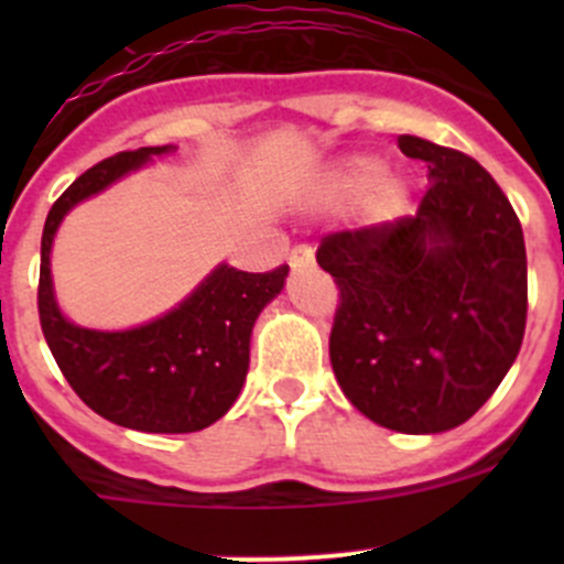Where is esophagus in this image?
<instances>
[{
    "label": "esophagus",
    "mask_w": 564,
    "mask_h": 564,
    "mask_svg": "<svg viewBox=\"0 0 564 564\" xmlns=\"http://www.w3.org/2000/svg\"><path fill=\"white\" fill-rule=\"evenodd\" d=\"M289 264H292L294 270H300V267H311L314 264V250L308 246H294L292 253H289Z\"/></svg>",
    "instance_id": "esophagus-1"
}]
</instances>
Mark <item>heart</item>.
I'll use <instances>...</instances> for the list:
<instances>
[{"mask_svg": "<svg viewBox=\"0 0 564 564\" xmlns=\"http://www.w3.org/2000/svg\"><path fill=\"white\" fill-rule=\"evenodd\" d=\"M379 176H382V163L373 161V158H355V161H349L340 169L335 182H338L340 191L349 193V196H362L366 191H371ZM403 204H406V187H403V182L382 180L371 193L368 213L377 220H390L401 213Z\"/></svg>", "mask_w": 564, "mask_h": 564, "instance_id": "obj_1", "label": "heart"}]
</instances>
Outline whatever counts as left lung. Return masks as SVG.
<instances>
[{
	"mask_svg": "<svg viewBox=\"0 0 564 564\" xmlns=\"http://www.w3.org/2000/svg\"><path fill=\"white\" fill-rule=\"evenodd\" d=\"M429 163L414 215L327 235L316 261L338 283L329 362L368 420L401 434L466 423L510 371L527 327L521 220L464 152L398 135Z\"/></svg>",
	"mask_w": 564,
	"mask_h": 564,
	"instance_id": "obj_1",
	"label": "left lung"
}]
</instances>
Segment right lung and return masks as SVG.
<instances>
[{
	"instance_id": "obj_1",
	"label": "right lung",
	"mask_w": 564,
	"mask_h": 564,
	"mask_svg": "<svg viewBox=\"0 0 564 564\" xmlns=\"http://www.w3.org/2000/svg\"><path fill=\"white\" fill-rule=\"evenodd\" d=\"M172 150L141 147L95 163L48 209L40 242L37 314L56 366L93 412L147 434H191L229 412L246 382L256 316L289 275V264L270 272L220 264L172 314L124 333L76 327L59 314L48 270L56 226L78 202Z\"/></svg>"
}]
</instances>
